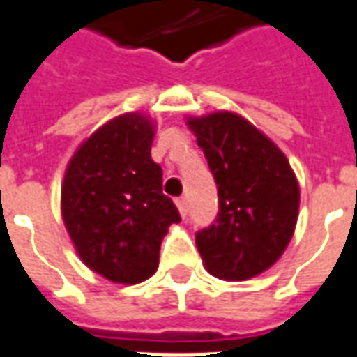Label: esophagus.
Returning a JSON list of instances; mask_svg holds the SVG:
<instances>
[{
	"instance_id": "esophagus-1",
	"label": "esophagus",
	"mask_w": 357,
	"mask_h": 357,
	"mask_svg": "<svg viewBox=\"0 0 357 357\" xmlns=\"http://www.w3.org/2000/svg\"><path fill=\"white\" fill-rule=\"evenodd\" d=\"M176 205H178L179 215H181V217L185 219V217H188V199H185V197L176 199Z\"/></svg>"
}]
</instances>
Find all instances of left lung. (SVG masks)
I'll return each mask as SVG.
<instances>
[{
  "instance_id": "left-lung-1",
  "label": "left lung",
  "mask_w": 357,
  "mask_h": 357,
  "mask_svg": "<svg viewBox=\"0 0 357 357\" xmlns=\"http://www.w3.org/2000/svg\"><path fill=\"white\" fill-rule=\"evenodd\" d=\"M219 189V217L195 242L205 270L244 281L270 270L289 246L299 217V181L260 128L232 111L188 117Z\"/></svg>"
}]
</instances>
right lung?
I'll return each mask as SVG.
<instances>
[{"instance_id": "add662e5", "label": "right lung", "mask_w": 357, "mask_h": 357, "mask_svg": "<svg viewBox=\"0 0 357 357\" xmlns=\"http://www.w3.org/2000/svg\"><path fill=\"white\" fill-rule=\"evenodd\" d=\"M156 123L144 113L111 119L77 146L60 209L79 260L101 278L135 285L158 270L160 244L179 222L150 156Z\"/></svg>"}]
</instances>
